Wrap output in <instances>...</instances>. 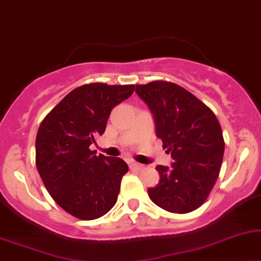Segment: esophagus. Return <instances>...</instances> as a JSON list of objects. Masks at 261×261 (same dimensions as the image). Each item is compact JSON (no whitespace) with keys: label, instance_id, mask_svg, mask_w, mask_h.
<instances>
[{"label":"esophagus","instance_id":"1","mask_svg":"<svg viewBox=\"0 0 261 261\" xmlns=\"http://www.w3.org/2000/svg\"><path fill=\"white\" fill-rule=\"evenodd\" d=\"M130 168H135V169H138V171H142V169L145 168V166L142 165V163L131 161L130 162Z\"/></svg>","mask_w":261,"mask_h":261}]
</instances>
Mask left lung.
I'll return each mask as SVG.
<instances>
[{
  "mask_svg": "<svg viewBox=\"0 0 261 261\" xmlns=\"http://www.w3.org/2000/svg\"><path fill=\"white\" fill-rule=\"evenodd\" d=\"M154 114L156 135L171 154L172 167L158 166L160 182L148 190L163 210L187 214L209 197L220 175L224 140L215 113L192 93L168 81L136 85Z\"/></svg>",
  "mask_w": 261,
  "mask_h": 261,
  "instance_id": "left-lung-1",
  "label": "left lung"
}]
</instances>
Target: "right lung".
<instances>
[{
  "label": "right lung",
  "mask_w": 261,
  "mask_h": 261,
  "mask_svg": "<svg viewBox=\"0 0 261 261\" xmlns=\"http://www.w3.org/2000/svg\"><path fill=\"white\" fill-rule=\"evenodd\" d=\"M134 90L135 85L80 86L38 128L36 165L40 178L56 203L76 218L95 220L116 204L128 167L119 158L95 155L89 145L105 133L113 107Z\"/></svg>",
  "instance_id": "1"
}]
</instances>
